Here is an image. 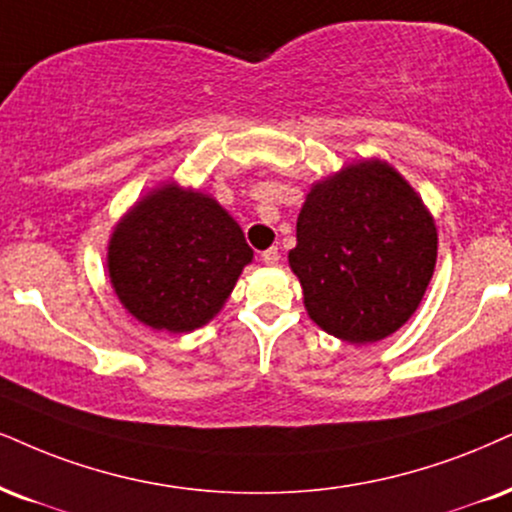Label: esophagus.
Wrapping results in <instances>:
<instances>
[{
	"mask_svg": "<svg viewBox=\"0 0 512 512\" xmlns=\"http://www.w3.org/2000/svg\"><path fill=\"white\" fill-rule=\"evenodd\" d=\"M261 258L263 263H268V266H277V263H280V251H277L275 246H270V249L263 251Z\"/></svg>",
	"mask_w": 512,
	"mask_h": 512,
	"instance_id": "34e87169",
	"label": "esophagus"
}]
</instances>
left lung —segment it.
<instances>
[{
	"label": "left lung",
	"mask_w": 512,
	"mask_h": 512,
	"mask_svg": "<svg viewBox=\"0 0 512 512\" xmlns=\"http://www.w3.org/2000/svg\"><path fill=\"white\" fill-rule=\"evenodd\" d=\"M437 263V227L418 194L382 161L318 182L296 220L289 266L327 334L380 342L420 306Z\"/></svg>",
	"instance_id": "1"
}]
</instances>
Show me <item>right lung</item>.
Listing matches in <instances>:
<instances>
[{
	"mask_svg": "<svg viewBox=\"0 0 512 512\" xmlns=\"http://www.w3.org/2000/svg\"><path fill=\"white\" fill-rule=\"evenodd\" d=\"M254 251L206 194L166 185L113 232L109 275L121 304L154 330L192 332L220 311Z\"/></svg>",
	"mask_w": 512,
	"mask_h": 512,
	"instance_id": "right-lung-1",
	"label": "right lung"
}]
</instances>
